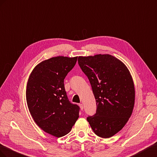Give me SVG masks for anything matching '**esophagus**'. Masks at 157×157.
Listing matches in <instances>:
<instances>
[{"label":"esophagus","mask_w":157,"mask_h":157,"mask_svg":"<svg viewBox=\"0 0 157 157\" xmlns=\"http://www.w3.org/2000/svg\"><path fill=\"white\" fill-rule=\"evenodd\" d=\"M79 107H80V109H81V110H83V104H79Z\"/></svg>","instance_id":"obj_1"}]
</instances>
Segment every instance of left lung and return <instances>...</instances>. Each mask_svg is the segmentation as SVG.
I'll return each instance as SVG.
<instances>
[{
  "label": "left lung",
  "mask_w": 157,
  "mask_h": 157,
  "mask_svg": "<svg viewBox=\"0 0 157 157\" xmlns=\"http://www.w3.org/2000/svg\"><path fill=\"white\" fill-rule=\"evenodd\" d=\"M78 61L97 102L96 113L87 120L97 136H113L132 114L135 89L132 75L123 62L110 55L79 56Z\"/></svg>",
  "instance_id": "left-lung-1"
}]
</instances>
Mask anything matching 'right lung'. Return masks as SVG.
<instances>
[{"mask_svg":"<svg viewBox=\"0 0 157 157\" xmlns=\"http://www.w3.org/2000/svg\"><path fill=\"white\" fill-rule=\"evenodd\" d=\"M77 59L56 56L41 62L27 84V103L35 122L56 137L68 134L79 118V106L69 101L64 84Z\"/></svg>","mask_w":157,"mask_h":157,"instance_id":"1","label":"right lung"}]
</instances>
